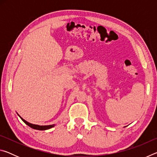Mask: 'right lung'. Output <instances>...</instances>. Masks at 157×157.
<instances>
[{
    "instance_id": "add662e5",
    "label": "right lung",
    "mask_w": 157,
    "mask_h": 157,
    "mask_svg": "<svg viewBox=\"0 0 157 157\" xmlns=\"http://www.w3.org/2000/svg\"><path fill=\"white\" fill-rule=\"evenodd\" d=\"M18 116L20 117L21 120H22L23 122H24V123L26 124H27V125H28L29 127H30L31 128L34 129H37V130H46V129H48L52 128V127H53L55 125V124H50V125H38V124H32V123H28V122L25 121L24 119L21 118V117L19 115H18Z\"/></svg>"
}]
</instances>
